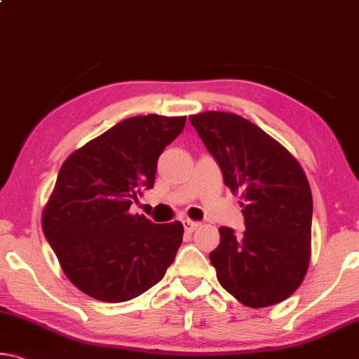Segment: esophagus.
<instances>
[{"instance_id": "esophagus-1", "label": "esophagus", "mask_w": 359, "mask_h": 359, "mask_svg": "<svg viewBox=\"0 0 359 359\" xmlns=\"http://www.w3.org/2000/svg\"><path fill=\"white\" fill-rule=\"evenodd\" d=\"M183 226L186 233H194V231L198 228V223L192 222V219H183Z\"/></svg>"}]
</instances>
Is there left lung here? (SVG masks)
<instances>
[{
  "label": "left lung",
  "mask_w": 359,
  "mask_h": 359,
  "mask_svg": "<svg viewBox=\"0 0 359 359\" xmlns=\"http://www.w3.org/2000/svg\"><path fill=\"white\" fill-rule=\"evenodd\" d=\"M222 168L224 184L241 196L245 231L219 228L210 253L218 283L242 305L271 306L299 289L311 253L313 197L295 157L255 123L229 112L189 117Z\"/></svg>",
  "instance_id": "8db88e82"
}]
</instances>
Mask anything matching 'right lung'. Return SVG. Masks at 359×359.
Returning <instances> with one entry per match:
<instances>
[{
    "label": "right lung",
    "mask_w": 359,
    "mask_h": 359,
    "mask_svg": "<svg viewBox=\"0 0 359 359\" xmlns=\"http://www.w3.org/2000/svg\"><path fill=\"white\" fill-rule=\"evenodd\" d=\"M186 117L122 120L67 157L43 210V233L70 283L120 303L161 280L183 242V224H156L130 207L154 187L157 161Z\"/></svg>",
    "instance_id": "right-lung-1"
}]
</instances>
